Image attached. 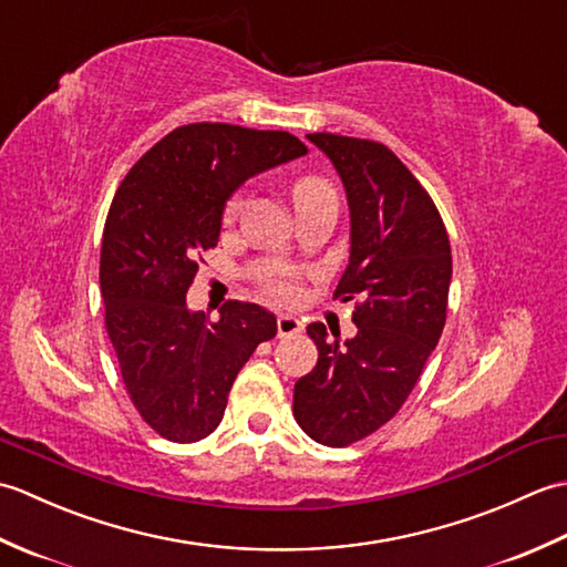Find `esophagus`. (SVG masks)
Here are the masks:
<instances>
[{"mask_svg": "<svg viewBox=\"0 0 567 567\" xmlns=\"http://www.w3.org/2000/svg\"><path fill=\"white\" fill-rule=\"evenodd\" d=\"M302 329H305L302 321H299L292 315H280V317H277V336H280V339H287V336H295V333H299Z\"/></svg>", "mask_w": 567, "mask_h": 567, "instance_id": "obj_1", "label": "esophagus"}]
</instances>
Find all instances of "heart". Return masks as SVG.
Here are the masks:
<instances>
[{"label": "heart", "instance_id": "heart-1", "mask_svg": "<svg viewBox=\"0 0 567 567\" xmlns=\"http://www.w3.org/2000/svg\"><path fill=\"white\" fill-rule=\"evenodd\" d=\"M319 195H333L331 185L321 177H299L292 185L295 202L307 199V197H319ZM244 204H246L244 192H238V195L228 199L226 209H224V221H234L240 214V209H244ZM268 292L277 299H285V302H295V299L299 297V287L290 280V277H272V280H268Z\"/></svg>", "mask_w": 567, "mask_h": 567}]
</instances>
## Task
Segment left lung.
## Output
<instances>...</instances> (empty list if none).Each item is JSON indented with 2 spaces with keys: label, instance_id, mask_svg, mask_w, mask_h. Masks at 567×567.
I'll list each match as a JSON object with an SVG mask.
<instances>
[{
  "label": "left lung",
  "instance_id": "left-lung-1",
  "mask_svg": "<svg viewBox=\"0 0 567 567\" xmlns=\"http://www.w3.org/2000/svg\"><path fill=\"white\" fill-rule=\"evenodd\" d=\"M327 153L351 209V258L333 299L355 305L343 346L309 323L319 360L295 384V419L309 439L343 449L400 412L436 348L451 287V244L436 204L378 141L309 134Z\"/></svg>",
  "mask_w": 567,
  "mask_h": 567
}]
</instances>
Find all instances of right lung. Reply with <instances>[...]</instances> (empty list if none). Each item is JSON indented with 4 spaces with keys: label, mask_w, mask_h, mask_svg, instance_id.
<instances>
[{
    "label": "right lung",
    "mask_w": 567,
    "mask_h": 567,
    "mask_svg": "<svg viewBox=\"0 0 567 567\" xmlns=\"http://www.w3.org/2000/svg\"><path fill=\"white\" fill-rule=\"evenodd\" d=\"M307 146L287 131L187 124L131 167L106 214L100 258L104 327L131 402L163 439L195 443L219 426L228 392L277 321L228 299L219 321L187 309L226 199Z\"/></svg>",
    "instance_id": "obj_1"
}]
</instances>
